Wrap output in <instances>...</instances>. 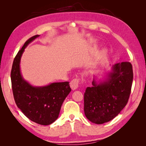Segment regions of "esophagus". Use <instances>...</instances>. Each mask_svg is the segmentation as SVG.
Listing matches in <instances>:
<instances>
[{
	"instance_id": "obj_1",
	"label": "esophagus",
	"mask_w": 146,
	"mask_h": 146,
	"mask_svg": "<svg viewBox=\"0 0 146 146\" xmlns=\"http://www.w3.org/2000/svg\"><path fill=\"white\" fill-rule=\"evenodd\" d=\"M79 82L80 79L79 78H74L70 83V86L72 90H76L79 86Z\"/></svg>"
}]
</instances>
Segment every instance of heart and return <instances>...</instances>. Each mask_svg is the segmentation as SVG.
<instances>
[{
  "label": "heart",
  "instance_id": "heart-1",
  "mask_svg": "<svg viewBox=\"0 0 146 146\" xmlns=\"http://www.w3.org/2000/svg\"><path fill=\"white\" fill-rule=\"evenodd\" d=\"M106 53H107V50L106 49H103L101 51V52H100V56H102L103 55H105L106 54Z\"/></svg>",
  "mask_w": 146,
  "mask_h": 146
}]
</instances>
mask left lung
Returning <instances> with one entry per match:
<instances>
[{
	"label": "left lung",
	"instance_id": "1",
	"mask_svg": "<svg viewBox=\"0 0 146 146\" xmlns=\"http://www.w3.org/2000/svg\"><path fill=\"white\" fill-rule=\"evenodd\" d=\"M133 73L130 62L112 66L103 81L88 87L84 94V111L88 120L102 124L114 119L125 107L129 100Z\"/></svg>",
	"mask_w": 146,
	"mask_h": 146
}]
</instances>
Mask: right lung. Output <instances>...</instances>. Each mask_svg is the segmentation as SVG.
Instances as JSON below:
<instances>
[{"label":"right lung","mask_w":146,"mask_h":146,"mask_svg":"<svg viewBox=\"0 0 146 146\" xmlns=\"http://www.w3.org/2000/svg\"><path fill=\"white\" fill-rule=\"evenodd\" d=\"M39 35L31 37L17 53L13 63L11 80L15 102L24 115L38 124L47 125L58 117L64 99L71 91L69 82H56L33 86L21 74L20 62L25 47Z\"/></svg>","instance_id":"1"}]
</instances>
